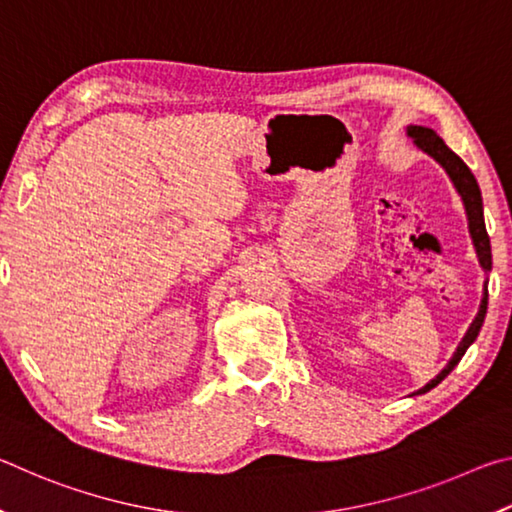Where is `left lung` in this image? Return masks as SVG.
I'll return each instance as SVG.
<instances>
[{
  "mask_svg": "<svg viewBox=\"0 0 512 512\" xmlns=\"http://www.w3.org/2000/svg\"><path fill=\"white\" fill-rule=\"evenodd\" d=\"M406 135L411 137L418 146L420 151H424L427 155H431L433 160H436L440 167L447 171L449 180H452L458 196H461V201L465 205V214H467V225H470V235L474 241V248H476V257H479V264L485 273L492 271V250H490V237L488 232H485V221H483V201H481V189L479 183H476L474 173L470 171V167L458 158V155L449 149V146L440 140L436 131H431V128H424V126H409L406 128ZM488 284V282H485ZM485 311H488V289L483 291V300H481V307H479V314L472 320V325L467 327V332L463 336V341L458 343V348L454 352V357L449 359L447 366L438 372L436 377H433L427 386H422L420 391H415L413 395H422L431 391L433 386H438L440 381H443L449 372H452L458 361L463 359L465 350L470 348V345L476 341V336L481 332V325H483V318H485Z\"/></svg>",
  "mask_w": 512,
  "mask_h": 512,
  "instance_id": "8db88e82",
  "label": "left lung"
}]
</instances>
